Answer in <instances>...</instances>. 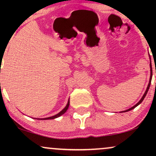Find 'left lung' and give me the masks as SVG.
Returning <instances> with one entry per match:
<instances>
[{
    "label": "left lung",
    "mask_w": 156,
    "mask_h": 156,
    "mask_svg": "<svg viewBox=\"0 0 156 156\" xmlns=\"http://www.w3.org/2000/svg\"><path fill=\"white\" fill-rule=\"evenodd\" d=\"M152 75H153V72H152V68H151V76H150V81H149V83H148V87H147V89H146V92H145V94H144V96H143V97L141 98V99L138 102L137 104H136L135 106H133V107H131V108H129V109H127V110H126V111H124V112H129V111H131V110H132L133 109V108H134L135 107H136V106H138L139 105V104L141 103V102L143 101V100L144 99V98H145V97H146V94H147V93H148V89H149V87H150V86H151V80H152Z\"/></svg>",
    "instance_id": "8db88e82"
}]
</instances>
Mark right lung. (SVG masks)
Returning a JSON list of instances; mask_svg holds the SVG:
<instances>
[{"mask_svg": "<svg viewBox=\"0 0 156 156\" xmlns=\"http://www.w3.org/2000/svg\"><path fill=\"white\" fill-rule=\"evenodd\" d=\"M69 101H68V103H67V106H65V108H64L63 110H62L61 112H59V113H58V114H57L55 115V116H53L48 117V118H45V119H41V120H42V119H43V120H48V119H55V118H57V117L60 116L61 115L64 114L66 112H67V108H68V107H69Z\"/></svg>", "mask_w": 156, "mask_h": 156, "instance_id": "obj_1", "label": "right lung"}]
</instances>
